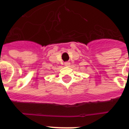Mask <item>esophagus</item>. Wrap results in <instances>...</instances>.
<instances>
[{"mask_svg": "<svg viewBox=\"0 0 129 129\" xmlns=\"http://www.w3.org/2000/svg\"><path fill=\"white\" fill-rule=\"evenodd\" d=\"M70 64V63L68 62V61H66V62L64 63V65L66 66H69Z\"/></svg>", "mask_w": 129, "mask_h": 129, "instance_id": "1", "label": "esophagus"}]
</instances>
